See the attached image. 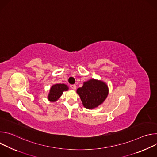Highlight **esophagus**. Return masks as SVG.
<instances>
[{
  "label": "esophagus",
  "mask_w": 157,
  "mask_h": 157,
  "mask_svg": "<svg viewBox=\"0 0 157 157\" xmlns=\"http://www.w3.org/2000/svg\"><path fill=\"white\" fill-rule=\"evenodd\" d=\"M70 87H71V88L73 89H76V86L75 84H71V85H70Z\"/></svg>",
  "instance_id": "esophagus-1"
}]
</instances>
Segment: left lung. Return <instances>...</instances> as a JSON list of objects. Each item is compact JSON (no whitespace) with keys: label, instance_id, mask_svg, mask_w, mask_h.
<instances>
[{"label":"left lung","instance_id":"obj_1","mask_svg":"<svg viewBox=\"0 0 157 157\" xmlns=\"http://www.w3.org/2000/svg\"><path fill=\"white\" fill-rule=\"evenodd\" d=\"M83 105L87 109H93L101 104L108 95L107 86L102 81L94 79L85 82L77 89Z\"/></svg>","mask_w":157,"mask_h":157}]
</instances>
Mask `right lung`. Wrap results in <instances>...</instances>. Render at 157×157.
Instances as JSON below:
<instances>
[{"instance_id":"obj_1","label":"right lung","mask_w":157,"mask_h":157,"mask_svg":"<svg viewBox=\"0 0 157 157\" xmlns=\"http://www.w3.org/2000/svg\"><path fill=\"white\" fill-rule=\"evenodd\" d=\"M68 89V86L64 84H56L53 85L48 95V99L51 102H55L62 95L63 91Z\"/></svg>"}]
</instances>
